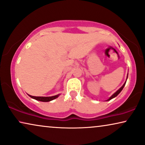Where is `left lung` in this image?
<instances>
[{"mask_svg": "<svg viewBox=\"0 0 145 145\" xmlns=\"http://www.w3.org/2000/svg\"><path fill=\"white\" fill-rule=\"evenodd\" d=\"M125 83H126V82L124 83V84H123V86H122L121 87V88H120V89H119V90H118V91H117V92H116V93H114V94H113V95H112V96H111V97H110V98L108 99V100H112V98H115V97H116L117 96H118V95L119 94H120V93L121 92V90H123V88H124L125 85Z\"/></svg>", "mask_w": 145, "mask_h": 145, "instance_id": "8db88e82", "label": "left lung"}]
</instances>
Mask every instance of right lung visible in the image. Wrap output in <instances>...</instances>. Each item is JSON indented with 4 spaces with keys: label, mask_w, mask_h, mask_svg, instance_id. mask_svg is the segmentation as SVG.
Here are the masks:
<instances>
[{
    "label": "right lung",
    "mask_w": 145,
    "mask_h": 145,
    "mask_svg": "<svg viewBox=\"0 0 145 145\" xmlns=\"http://www.w3.org/2000/svg\"><path fill=\"white\" fill-rule=\"evenodd\" d=\"M29 96H30L31 98H33V99H35V100H36L41 101V102H49V101H51V100H54V99H55V98H57V97L59 96V94H58V95H56V96H50V97L33 96H30V95H29Z\"/></svg>",
    "instance_id": "add662e5"
}]
</instances>
